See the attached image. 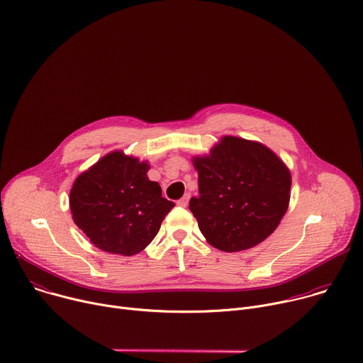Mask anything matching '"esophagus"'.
<instances>
[{
  "mask_svg": "<svg viewBox=\"0 0 363 363\" xmlns=\"http://www.w3.org/2000/svg\"><path fill=\"white\" fill-rule=\"evenodd\" d=\"M189 196H191L189 194L184 195L181 199H178V202H177V203H178L179 206H186V205H188V202H189Z\"/></svg>",
  "mask_w": 363,
  "mask_h": 363,
  "instance_id": "obj_1",
  "label": "esophagus"
}]
</instances>
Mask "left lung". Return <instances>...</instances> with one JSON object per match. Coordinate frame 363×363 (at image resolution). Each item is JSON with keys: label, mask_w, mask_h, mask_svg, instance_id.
I'll return each instance as SVG.
<instances>
[{"label": "left lung", "mask_w": 363, "mask_h": 363, "mask_svg": "<svg viewBox=\"0 0 363 363\" xmlns=\"http://www.w3.org/2000/svg\"><path fill=\"white\" fill-rule=\"evenodd\" d=\"M199 195L189 210L203 237L221 251H241L266 240L290 199V172L262 143L225 136L210 157L194 158Z\"/></svg>", "instance_id": "obj_1"}]
</instances>
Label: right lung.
Here are the masks:
<instances>
[{"label": "right lung", "mask_w": 363, "mask_h": 363, "mask_svg": "<svg viewBox=\"0 0 363 363\" xmlns=\"http://www.w3.org/2000/svg\"><path fill=\"white\" fill-rule=\"evenodd\" d=\"M147 169L146 162L112 152L74 181L73 221L97 248L133 255L158 234L175 203L149 181Z\"/></svg>", "instance_id": "add662e5"}]
</instances>
